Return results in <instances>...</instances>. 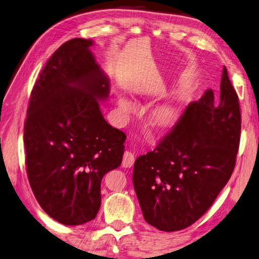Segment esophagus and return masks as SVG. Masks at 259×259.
Returning a JSON list of instances; mask_svg holds the SVG:
<instances>
[{"mask_svg":"<svg viewBox=\"0 0 259 259\" xmlns=\"http://www.w3.org/2000/svg\"><path fill=\"white\" fill-rule=\"evenodd\" d=\"M134 154L130 151H126L124 153V156H123V161H122V166L123 167H131L132 165L134 164Z\"/></svg>","mask_w":259,"mask_h":259,"instance_id":"esophagus-1","label":"esophagus"}]
</instances>
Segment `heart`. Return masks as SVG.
Here are the masks:
<instances>
[{
	"label": "heart",
	"mask_w": 259,
	"mask_h": 259,
	"mask_svg": "<svg viewBox=\"0 0 259 259\" xmlns=\"http://www.w3.org/2000/svg\"><path fill=\"white\" fill-rule=\"evenodd\" d=\"M122 104H123L124 107H127L128 106L127 103H125V102H123ZM172 119H173V112H172L171 109L165 108V109H162L161 112H160V114L157 115L156 123H157V125L165 126V125L170 124L172 122Z\"/></svg>",
	"instance_id": "heart-1"
}]
</instances>
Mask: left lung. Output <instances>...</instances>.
Returning <instances> with one entry per match:
<instances>
[{"label":"left lung","instance_id":"obj_1","mask_svg":"<svg viewBox=\"0 0 259 259\" xmlns=\"http://www.w3.org/2000/svg\"><path fill=\"white\" fill-rule=\"evenodd\" d=\"M240 130L238 95L224 67L219 98L205 91L134 163L133 184L146 223L170 233L202 217L233 174Z\"/></svg>","mask_w":259,"mask_h":259}]
</instances>
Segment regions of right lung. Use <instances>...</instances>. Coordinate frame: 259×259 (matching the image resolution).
<instances>
[{
  "label": "right lung",
  "mask_w": 259,
  "mask_h": 259,
  "mask_svg": "<svg viewBox=\"0 0 259 259\" xmlns=\"http://www.w3.org/2000/svg\"><path fill=\"white\" fill-rule=\"evenodd\" d=\"M93 45L76 38L54 52L31 92L24 123L31 189L45 212L67 226L95 219L102 179L124 154L126 135L100 112L109 80L89 50Z\"/></svg>",
  "instance_id": "right-lung-1"
}]
</instances>
